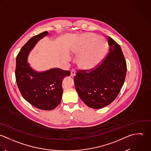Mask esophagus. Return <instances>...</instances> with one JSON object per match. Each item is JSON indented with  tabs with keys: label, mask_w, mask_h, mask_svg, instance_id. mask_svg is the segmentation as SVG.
Here are the masks:
<instances>
[{
	"label": "esophagus",
	"mask_w": 151,
	"mask_h": 151,
	"mask_svg": "<svg viewBox=\"0 0 151 151\" xmlns=\"http://www.w3.org/2000/svg\"><path fill=\"white\" fill-rule=\"evenodd\" d=\"M75 74H76V70L75 69H72L70 71V76L72 77H74L75 76Z\"/></svg>",
	"instance_id": "esophagus-1"
}]
</instances>
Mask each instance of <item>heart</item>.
Returning a JSON list of instances; mask_svg holds the SVG:
<instances>
[{
  "label": "heart",
  "mask_w": 151,
  "mask_h": 151,
  "mask_svg": "<svg viewBox=\"0 0 151 151\" xmlns=\"http://www.w3.org/2000/svg\"><path fill=\"white\" fill-rule=\"evenodd\" d=\"M107 51L106 40L93 32L81 34L72 47L73 53L78 55V66L85 70L97 68L104 60Z\"/></svg>",
  "instance_id": "1"
}]
</instances>
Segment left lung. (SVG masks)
I'll list each match as a JSON object with an SVG mask.
<instances>
[{
    "label": "left lung",
    "mask_w": 151,
    "mask_h": 151,
    "mask_svg": "<svg viewBox=\"0 0 151 151\" xmlns=\"http://www.w3.org/2000/svg\"><path fill=\"white\" fill-rule=\"evenodd\" d=\"M109 52L96 69L78 70L74 82L80 98L89 107L99 109L112 103L124 83L127 63L120 46L107 37Z\"/></svg>",
    "instance_id": "1"
}]
</instances>
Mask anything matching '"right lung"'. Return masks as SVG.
I'll return each instance as SVG.
<instances>
[{
	"label": "right lung",
	"mask_w": 151,
	"mask_h": 151,
	"mask_svg": "<svg viewBox=\"0 0 151 151\" xmlns=\"http://www.w3.org/2000/svg\"><path fill=\"white\" fill-rule=\"evenodd\" d=\"M48 31L33 36L22 48L16 57L15 70L17 86L23 98L35 107L51 110L60 103L64 77L70 75L69 70L52 68L44 72L35 71L27 58L37 42L47 35Z\"/></svg>",
	"instance_id": "1"
}]
</instances>
